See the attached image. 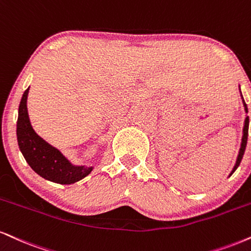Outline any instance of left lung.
Listing matches in <instances>:
<instances>
[{"label":"left lung","mask_w":251,"mask_h":251,"mask_svg":"<svg viewBox=\"0 0 251 251\" xmlns=\"http://www.w3.org/2000/svg\"><path fill=\"white\" fill-rule=\"evenodd\" d=\"M241 96H242V93H241ZM242 101H243V106H244V110H246V112L248 113V107H247V104L246 101H244L243 97H242ZM248 129H249V117L247 116L246 117V120H244V126H243V135H242V143H241V149H240V152H238V155H237V159H236V164H235L234 168H232L230 175L234 173L235 171L237 170V167L240 166L241 164V160L243 158V154H244V151H246V146H247V140H248Z\"/></svg>","instance_id":"1"}]
</instances>
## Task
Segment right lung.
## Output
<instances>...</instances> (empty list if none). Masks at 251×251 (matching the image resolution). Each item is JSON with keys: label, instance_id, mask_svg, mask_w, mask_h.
Returning <instances> with one entry per match:
<instances>
[{"label": "right lung", "instance_id": "add662e5", "mask_svg": "<svg viewBox=\"0 0 251 251\" xmlns=\"http://www.w3.org/2000/svg\"><path fill=\"white\" fill-rule=\"evenodd\" d=\"M29 87L21 99L17 118V143L30 167L44 179L62 185L75 183L91 173L93 167L74 166L58 150L36 133L30 124L26 99Z\"/></svg>", "mask_w": 251, "mask_h": 251}]
</instances>
